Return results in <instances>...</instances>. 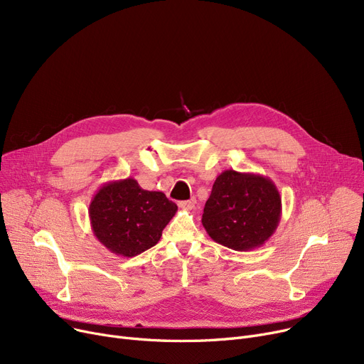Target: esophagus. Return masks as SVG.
<instances>
[{"label": "esophagus", "mask_w": 364, "mask_h": 364, "mask_svg": "<svg viewBox=\"0 0 364 364\" xmlns=\"http://www.w3.org/2000/svg\"><path fill=\"white\" fill-rule=\"evenodd\" d=\"M195 199H190V200H183V202H180L178 203V206L181 208V209H186V211H192V209L195 208Z\"/></svg>", "instance_id": "1"}]
</instances>
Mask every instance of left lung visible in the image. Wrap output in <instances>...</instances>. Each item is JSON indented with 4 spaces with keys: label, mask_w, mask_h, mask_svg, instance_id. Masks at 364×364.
Here are the masks:
<instances>
[{
    "label": "left lung",
    "mask_w": 364,
    "mask_h": 364,
    "mask_svg": "<svg viewBox=\"0 0 364 364\" xmlns=\"http://www.w3.org/2000/svg\"><path fill=\"white\" fill-rule=\"evenodd\" d=\"M280 217L282 198L269 177L227 169L213 186L202 224L214 242L251 251L273 236Z\"/></svg>",
    "instance_id": "1"
}]
</instances>
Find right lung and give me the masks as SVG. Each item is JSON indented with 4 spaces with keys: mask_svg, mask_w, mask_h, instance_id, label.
I'll return each instance as SVG.
<instances>
[{
    "mask_svg": "<svg viewBox=\"0 0 364 364\" xmlns=\"http://www.w3.org/2000/svg\"><path fill=\"white\" fill-rule=\"evenodd\" d=\"M162 192H149L137 180L103 184L91 199L88 215L94 236L112 254L136 257L155 246L177 213Z\"/></svg>",
    "mask_w": 364,
    "mask_h": 364,
    "instance_id": "1",
    "label": "right lung"
}]
</instances>
